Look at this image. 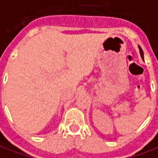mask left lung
Instances as JSON below:
<instances>
[{
	"label": "left lung",
	"mask_w": 158,
	"mask_h": 158,
	"mask_svg": "<svg viewBox=\"0 0 158 158\" xmlns=\"http://www.w3.org/2000/svg\"><path fill=\"white\" fill-rule=\"evenodd\" d=\"M139 52H140V56L141 57H142V59L144 60V53H143V50L141 49V48L139 46Z\"/></svg>",
	"instance_id": "8db88e82"
}]
</instances>
